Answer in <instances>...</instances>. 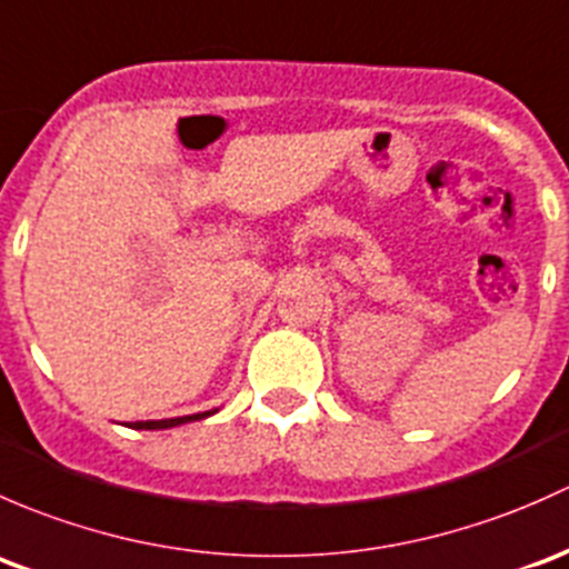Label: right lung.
Returning a JSON list of instances; mask_svg holds the SVG:
<instances>
[{"instance_id": "right-lung-1", "label": "right lung", "mask_w": 569, "mask_h": 569, "mask_svg": "<svg viewBox=\"0 0 569 569\" xmlns=\"http://www.w3.org/2000/svg\"><path fill=\"white\" fill-rule=\"evenodd\" d=\"M216 411H204V413H194V416H180V419H158V421H131L128 427H133V430H167V427H178V425H186V421H197V419H204V416H210Z\"/></svg>"}]
</instances>
